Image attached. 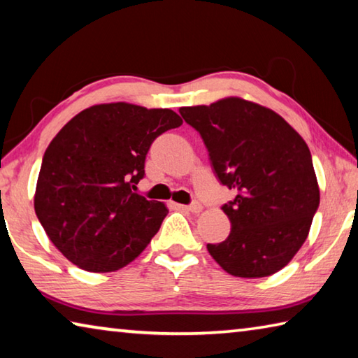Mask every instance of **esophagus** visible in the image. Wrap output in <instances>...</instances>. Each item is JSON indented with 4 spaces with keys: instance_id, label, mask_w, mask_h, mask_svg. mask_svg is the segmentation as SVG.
I'll list each match as a JSON object with an SVG mask.
<instances>
[{
    "instance_id": "esophagus-1",
    "label": "esophagus",
    "mask_w": 358,
    "mask_h": 358,
    "mask_svg": "<svg viewBox=\"0 0 358 358\" xmlns=\"http://www.w3.org/2000/svg\"><path fill=\"white\" fill-rule=\"evenodd\" d=\"M181 208L191 211V213H201V211H202V205L199 203V202H194V203H191V205H181Z\"/></svg>"
}]
</instances>
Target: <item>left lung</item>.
Instances as JSON below:
<instances>
[{
	"instance_id": "left-lung-1",
	"label": "left lung",
	"mask_w": 358,
	"mask_h": 358,
	"mask_svg": "<svg viewBox=\"0 0 358 358\" xmlns=\"http://www.w3.org/2000/svg\"><path fill=\"white\" fill-rule=\"evenodd\" d=\"M180 113L201 134L216 177L235 192L222 205L232 229L207 245L211 257L240 278L280 271L305 243L320 201L306 142L276 112L241 98Z\"/></svg>"
}]
</instances>
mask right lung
Here are the masks:
<instances>
[{"mask_svg": "<svg viewBox=\"0 0 358 358\" xmlns=\"http://www.w3.org/2000/svg\"><path fill=\"white\" fill-rule=\"evenodd\" d=\"M181 124L171 108L112 102L85 108L63 126L42 157L34 211L66 259L107 273L147 248L169 210L132 189L155 138Z\"/></svg>", "mask_w": 358, "mask_h": 358, "instance_id": "obj_1", "label": "right lung"}]
</instances>
